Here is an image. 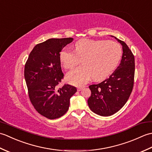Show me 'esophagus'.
Returning a JSON list of instances; mask_svg holds the SVG:
<instances>
[{
  "label": "esophagus",
  "mask_w": 152,
  "mask_h": 152,
  "mask_svg": "<svg viewBox=\"0 0 152 152\" xmlns=\"http://www.w3.org/2000/svg\"><path fill=\"white\" fill-rule=\"evenodd\" d=\"M83 88H84V86H79V87H78V91H80Z\"/></svg>",
  "instance_id": "1"
}]
</instances>
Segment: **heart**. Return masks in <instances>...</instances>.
<instances>
[{
    "instance_id": "heart-1",
    "label": "heart",
    "mask_w": 152,
    "mask_h": 152,
    "mask_svg": "<svg viewBox=\"0 0 152 152\" xmlns=\"http://www.w3.org/2000/svg\"><path fill=\"white\" fill-rule=\"evenodd\" d=\"M122 49L114 41L82 39L74 45V51L64 48L59 60L65 69H72L80 63L83 65L67 73L66 80L71 84H84L93 78L104 80L114 72L120 62Z\"/></svg>"
}]
</instances>
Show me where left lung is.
<instances>
[{
	"instance_id": "1",
	"label": "left lung",
	"mask_w": 152,
	"mask_h": 152,
	"mask_svg": "<svg viewBox=\"0 0 152 152\" xmlns=\"http://www.w3.org/2000/svg\"><path fill=\"white\" fill-rule=\"evenodd\" d=\"M113 37L122 46L121 63L108 78L98 84L89 86L91 91L88 100L89 107L92 112L101 116H110L118 112L129 98L134 84L133 54L124 42Z\"/></svg>"
}]
</instances>
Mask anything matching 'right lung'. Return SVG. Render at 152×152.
Returning a JSON list of instances; mask_svg holds the SVG:
<instances>
[{"label":"right lung","mask_w":152,"mask_h":152,"mask_svg":"<svg viewBox=\"0 0 152 152\" xmlns=\"http://www.w3.org/2000/svg\"><path fill=\"white\" fill-rule=\"evenodd\" d=\"M72 38H50L34 47L25 65L24 76L28 96L36 110L48 119L60 118L67 112L75 87L64 84L57 89L63 78L59 53Z\"/></svg>","instance_id":"add662e5"}]
</instances>
